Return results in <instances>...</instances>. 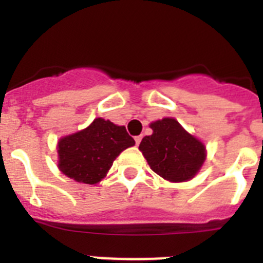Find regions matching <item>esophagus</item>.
<instances>
[{
  "label": "esophagus",
  "mask_w": 263,
  "mask_h": 263,
  "mask_svg": "<svg viewBox=\"0 0 263 263\" xmlns=\"http://www.w3.org/2000/svg\"><path fill=\"white\" fill-rule=\"evenodd\" d=\"M134 139H136V145L138 146L139 143H141V141H142V137L138 136V137H136V138H134Z\"/></svg>",
  "instance_id": "1"
}]
</instances>
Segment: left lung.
Instances as JSON below:
<instances>
[{
    "instance_id": "1",
    "label": "left lung",
    "mask_w": 263,
    "mask_h": 263,
    "mask_svg": "<svg viewBox=\"0 0 263 263\" xmlns=\"http://www.w3.org/2000/svg\"><path fill=\"white\" fill-rule=\"evenodd\" d=\"M152 136L143 137L139 150L150 168L173 183L191 180L206 159L205 145L173 117L150 124Z\"/></svg>"
}]
</instances>
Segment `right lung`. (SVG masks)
Segmentation results:
<instances>
[{
	"mask_svg": "<svg viewBox=\"0 0 263 263\" xmlns=\"http://www.w3.org/2000/svg\"><path fill=\"white\" fill-rule=\"evenodd\" d=\"M134 145L125 126L95 118L85 129L58 141V168L76 182L97 184L105 178L116 158Z\"/></svg>",
	"mask_w": 263,
	"mask_h": 263,
	"instance_id": "right-lung-1",
	"label": "right lung"
}]
</instances>
